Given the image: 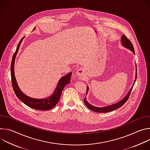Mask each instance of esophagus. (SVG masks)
I'll return each instance as SVG.
<instances>
[{
  "mask_svg": "<svg viewBox=\"0 0 150 150\" xmlns=\"http://www.w3.org/2000/svg\"><path fill=\"white\" fill-rule=\"evenodd\" d=\"M84 73H85L84 69L83 68H79L76 71V75L81 78H82V77H84V76H85Z\"/></svg>",
  "mask_w": 150,
  "mask_h": 150,
  "instance_id": "obj_1",
  "label": "esophagus"
}]
</instances>
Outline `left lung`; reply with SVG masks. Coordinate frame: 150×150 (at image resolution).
<instances>
[{"mask_svg": "<svg viewBox=\"0 0 150 150\" xmlns=\"http://www.w3.org/2000/svg\"><path fill=\"white\" fill-rule=\"evenodd\" d=\"M120 41H121V45H122V46L126 47L127 49H129V50H131L135 54V50H134V46H133V45L132 44V42L129 41V39H127V38H126V37L125 35H122V38L120 39ZM136 79H137V66H136L135 78L134 82L133 83L132 87L131 88V89L129 90V92L127 93V94L126 95V96L122 100L119 101V102H117L116 103H115L113 104H111V105H108V106L103 107V108H98V107H96V106L93 105L90 103H89V102L87 100V97H85L83 99L84 103H85V105H87V107L89 109L91 110L92 111L97 112V113H106V112H109L115 110L120 108V107H122L126 103V101L127 100V99L129 98V95H130V94L131 93L132 89L133 88V86L134 85V83L135 82ZM87 94H88V91L89 90V87L88 86H87Z\"/></svg>", "mask_w": 150, "mask_h": 150, "instance_id": "1", "label": "left lung"}]
</instances>
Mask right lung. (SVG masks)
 I'll return each instance as SVG.
<instances>
[{
	"instance_id": "1",
	"label": "right lung",
	"mask_w": 150,
	"mask_h": 150,
	"mask_svg": "<svg viewBox=\"0 0 150 150\" xmlns=\"http://www.w3.org/2000/svg\"><path fill=\"white\" fill-rule=\"evenodd\" d=\"M35 28H34L33 30H34ZM24 38V37L19 42V43L16 47V50L13 55L12 62H11V79H12V87H13V91L16 97L21 101L23 102L25 104H26L27 105H28V107H30V108L32 109L39 110H48L52 109L57 104L58 101H59V99L61 97L62 92L63 88H65L66 85H67L70 82L72 73L70 72L65 75V76H62L60 79V80L59 81L57 84V86L54 91L52 94V95L50 96L49 97L45 98H41V99L34 98L25 94L22 91L20 90L18 86L16 78H15V72H14L15 60L16 54L18 53L19 48L20 47V45L21 44V42L23 41Z\"/></svg>"
}]
</instances>
